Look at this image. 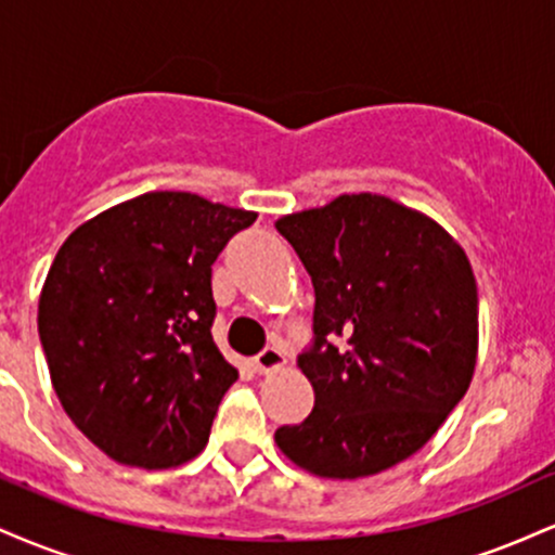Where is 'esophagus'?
I'll return each mask as SVG.
<instances>
[{"label":"esophagus","mask_w":555,"mask_h":555,"mask_svg":"<svg viewBox=\"0 0 555 555\" xmlns=\"http://www.w3.org/2000/svg\"><path fill=\"white\" fill-rule=\"evenodd\" d=\"M253 365H256L258 373H269V371H276V367L284 365V354L282 349L276 347H263L260 352L253 358Z\"/></svg>","instance_id":"1"}]
</instances>
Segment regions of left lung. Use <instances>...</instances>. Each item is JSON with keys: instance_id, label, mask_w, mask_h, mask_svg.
Segmentation results:
<instances>
[{"instance_id": "1", "label": "left lung", "mask_w": 555, "mask_h": 555, "mask_svg": "<svg viewBox=\"0 0 555 555\" xmlns=\"http://www.w3.org/2000/svg\"><path fill=\"white\" fill-rule=\"evenodd\" d=\"M276 229L315 289L313 341L297 358L313 412L276 430L318 477L354 480L404 462L467 393L477 284L449 232L384 195H339Z\"/></svg>"}]
</instances>
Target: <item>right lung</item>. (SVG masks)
<instances>
[{"label": "right lung", "mask_w": 555, "mask_h": 555, "mask_svg": "<svg viewBox=\"0 0 555 555\" xmlns=\"http://www.w3.org/2000/svg\"><path fill=\"white\" fill-rule=\"evenodd\" d=\"M258 214L145 193L75 229L56 253L38 336L62 406L114 462L193 460L237 371L211 326V266Z\"/></svg>", "instance_id": "obj_1"}]
</instances>
